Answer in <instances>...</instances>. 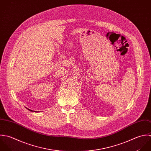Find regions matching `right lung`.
<instances>
[{
  "label": "right lung",
  "instance_id": "1",
  "mask_svg": "<svg viewBox=\"0 0 151 151\" xmlns=\"http://www.w3.org/2000/svg\"><path fill=\"white\" fill-rule=\"evenodd\" d=\"M28 110H29L30 111H32V112H36V111H33V110H31V109H28V108H27Z\"/></svg>",
  "mask_w": 151,
  "mask_h": 151
}]
</instances>
